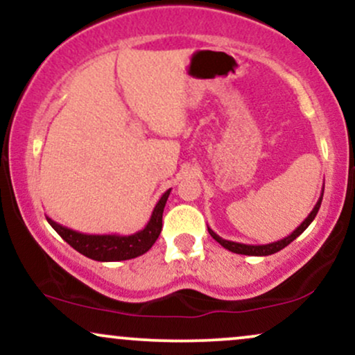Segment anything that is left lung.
Masks as SVG:
<instances>
[{"instance_id":"left-lung-1","label":"left lung","mask_w":355,"mask_h":355,"mask_svg":"<svg viewBox=\"0 0 355 355\" xmlns=\"http://www.w3.org/2000/svg\"><path fill=\"white\" fill-rule=\"evenodd\" d=\"M322 197H324V189H322L320 198H319V200H317L315 207H313L311 214L307 215V218H305L304 222L300 223V225L297 227V229H295L294 232H292L291 235H287V237L282 239V240H277V242L266 243V245H247V243L232 242V240H225V239L218 237V235L215 234V232L211 230L210 227H209V234H210L211 237H214L215 240H217V242L220 243V245H222L223 248H227V250L234 252V254H240V255H254V257H266V255H272V254H275V252L282 250V248H284V247H287L288 243H291V242H294V240H295L297 237H299V235L302 234V232H304L305 229H307L309 225H311L312 220L315 218L317 211H319V209H320Z\"/></svg>"}]
</instances>
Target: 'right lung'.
<instances>
[{
  "label": "right lung",
  "mask_w": 355,
  "mask_h": 355,
  "mask_svg": "<svg viewBox=\"0 0 355 355\" xmlns=\"http://www.w3.org/2000/svg\"><path fill=\"white\" fill-rule=\"evenodd\" d=\"M172 189L166 190L160 197L157 205L152 211L148 223L145 229L135 232L132 235H89L81 234V232L71 230L68 227L60 225L55 220L46 217L48 223L56 230V234L67 243L80 252L81 255L88 257L92 260H98V262H118V260H130L135 259L138 255H144L148 252L155 242H157L158 235L162 232V217H164L165 203L168 200V195Z\"/></svg>",
  "instance_id": "obj_1"
}]
</instances>
